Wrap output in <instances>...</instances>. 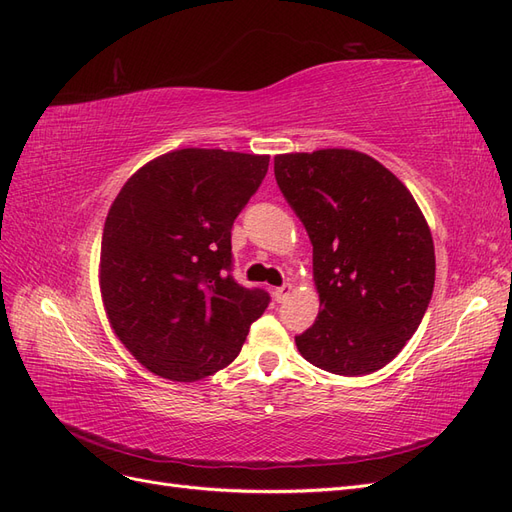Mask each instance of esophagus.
Segmentation results:
<instances>
[{"mask_svg": "<svg viewBox=\"0 0 512 512\" xmlns=\"http://www.w3.org/2000/svg\"><path fill=\"white\" fill-rule=\"evenodd\" d=\"M289 294H291V283H285V285L274 289V300L276 302H285L289 298Z\"/></svg>", "mask_w": 512, "mask_h": 512, "instance_id": "obj_1", "label": "esophagus"}]
</instances>
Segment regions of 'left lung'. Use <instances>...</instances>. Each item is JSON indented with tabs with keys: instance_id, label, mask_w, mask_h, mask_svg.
<instances>
[{
	"instance_id": "obj_1",
	"label": "left lung",
	"mask_w": 512,
	"mask_h": 512,
	"mask_svg": "<svg viewBox=\"0 0 512 512\" xmlns=\"http://www.w3.org/2000/svg\"><path fill=\"white\" fill-rule=\"evenodd\" d=\"M274 178L313 244L319 317L298 352L337 375L397 356L431 302V229L405 184L356 150L274 156Z\"/></svg>"
}]
</instances>
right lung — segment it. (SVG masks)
<instances>
[{
	"mask_svg": "<svg viewBox=\"0 0 512 512\" xmlns=\"http://www.w3.org/2000/svg\"><path fill=\"white\" fill-rule=\"evenodd\" d=\"M270 156L186 148L130 178L100 246V294L113 332L145 369L197 382L236 360L270 302L231 276V227Z\"/></svg>",
	"mask_w": 512,
	"mask_h": 512,
	"instance_id": "1",
	"label": "right lung"
}]
</instances>
